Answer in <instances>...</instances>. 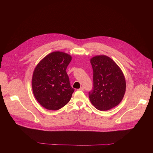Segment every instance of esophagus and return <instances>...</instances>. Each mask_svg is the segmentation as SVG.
Here are the masks:
<instances>
[{"instance_id":"esophagus-1","label":"esophagus","mask_w":153,"mask_h":153,"mask_svg":"<svg viewBox=\"0 0 153 153\" xmlns=\"http://www.w3.org/2000/svg\"><path fill=\"white\" fill-rule=\"evenodd\" d=\"M79 90H80V91H83L84 90H85V89H84V88L83 86H82V87H80V88L79 89Z\"/></svg>"}]
</instances>
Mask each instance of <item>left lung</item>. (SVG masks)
<instances>
[{"instance_id":"obj_1","label":"left lung","mask_w":153,"mask_h":153,"mask_svg":"<svg viewBox=\"0 0 153 153\" xmlns=\"http://www.w3.org/2000/svg\"><path fill=\"white\" fill-rule=\"evenodd\" d=\"M91 64L93 70V86L88 93L91 103L100 111H106L119 105L126 89L123 74L109 57L97 56Z\"/></svg>"}]
</instances>
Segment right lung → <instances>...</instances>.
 Masks as SVG:
<instances>
[{
    "label": "right lung",
    "mask_w": 153,
    "mask_h": 153,
    "mask_svg": "<svg viewBox=\"0 0 153 153\" xmlns=\"http://www.w3.org/2000/svg\"><path fill=\"white\" fill-rule=\"evenodd\" d=\"M71 60L68 54L53 52L43 58L34 71L33 94L38 102L48 110H59L71 98L74 89L66 71Z\"/></svg>",
    "instance_id": "add662e5"
}]
</instances>
